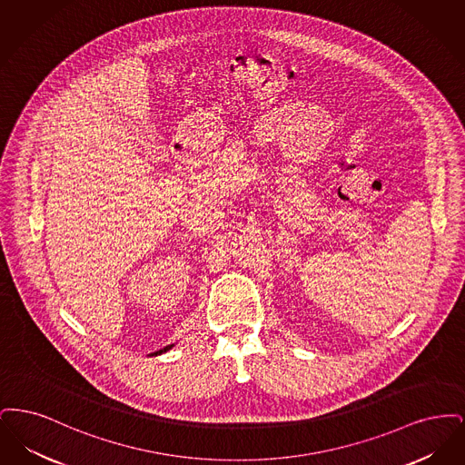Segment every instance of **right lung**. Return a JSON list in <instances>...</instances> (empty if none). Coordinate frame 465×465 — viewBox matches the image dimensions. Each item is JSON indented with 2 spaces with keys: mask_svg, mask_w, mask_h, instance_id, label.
Returning <instances> with one entry per match:
<instances>
[{
  "mask_svg": "<svg viewBox=\"0 0 465 465\" xmlns=\"http://www.w3.org/2000/svg\"><path fill=\"white\" fill-rule=\"evenodd\" d=\"M173 345H169V347H165V349H162V351H158V352H155V354H162V352H165V351H169Z\"/></svg>",
  "mask_w": 465,
  "mask_h": 465,
  "instance_id": "right-lung-1",
  "label": "right lung"
}]
</instances>
